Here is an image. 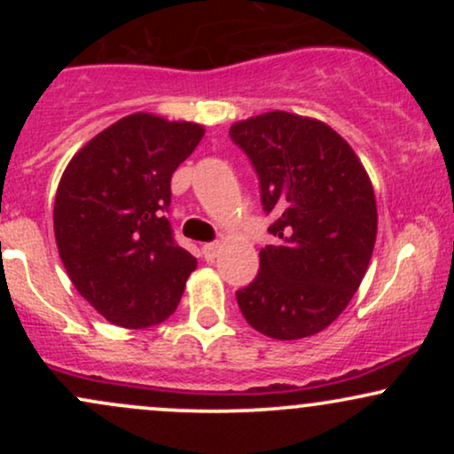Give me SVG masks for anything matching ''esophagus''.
<instances>
[{"instance_id":"obj_1","label":"esophagus","mask_w":454,"mask_h":454,"mask_svg":"<svg viewBox=\"0 0 454 454\" xmlns=\"http://www.w3.org/2000/svg\"><path fill=\"white\" fill-rule=\"evenodd\" d=\"M220 249H222L220 243H205V245H202V254H205L207 262H213V260L217 258V254H220Z\"/></svg>"}]
</instances>
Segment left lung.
<instances>
[{
	"label": "left lung",
	"instance_id": "8db88e82",
	"mask_svg": "<svg viewBox=\"0 0 454 454\" xmlns=\"http://www.w3.org/2000/svg\"><path fill=\"white\" fill-rule=\"evenodd\" d=\"M273 215V245L256 279L237 293L249 326L303 340L335 320L367 273L378 234L372 181L350 145L326 123L270 111L231 128Z\"/></svg>",
	"mask_w": 454,
	"mask_h": 454
}]
</instances>
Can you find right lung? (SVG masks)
<instances>
[{"instance_id":"right-lung-1","label":"right lung","mask_w":454,"mask_h":454,"mask_svg":"<svg viewBox=\"0 0 454 454\" xmlns=\"http://www.w3.org/2000/svg\"><path fill=\"white\" fill-rule=\"evenodd\" d=\"M205 128L134 113L102 129L61 175L55 241L74 288L123 328H147L179 305L196 258L166 220L170 176Z\"/></svg>"}]
</instances>
